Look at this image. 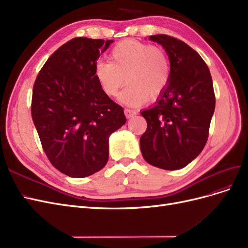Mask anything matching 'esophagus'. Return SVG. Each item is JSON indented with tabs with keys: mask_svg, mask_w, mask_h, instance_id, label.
I'll use <instances>...</instances> for the list:
<instances>
[{
	"mask_svg": "<svg viewBox=\"0 0 248 248\" xmlns=\"http://www.w3.org/2000/svg\"><path fill=\"white\" fill-rule=\"evenodd\" d=\"M124 115L126 118H131V117L136 115V112L133 110H130V109H124Z\"/></svg>",
	"mask_w": 248,
	"mask_h": 248,
	"instance_id": "esophagus-1",
	"label": "esophagus"
}]
</instances>
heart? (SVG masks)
Instances as JSON below:
<instances>
[{
	"label": "heart",
	"mask_w": 248,
	"mask_h": 248,
	"mask_svg": "<svg viewBox=\"0 0 248 248\" xmlns=\"http://www.w3.org/2000/svg\"><path fill=\"white\" fill-rule=\"evenodd\" d=\"M95 76L104 93L115 97L129 84L120 100L131 106L155 100L167 90L170 80V65L160 47L135 40L118 43L110 53V62H99Z\"/></svg>",
	"instance_id": "heart-1"
}]
</instances>
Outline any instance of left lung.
<instances>
[{"instance_id": "1", "label": "left lung", "mask_w": 248, "mask_h": 248, "mask_svg": "<svg viewBox=\"0 0 248 248\" xmlns=\"http://www.w3.org/2000/svg\"><path fill=\"white\" fill-rule=\"evenodd\" d=\"M166 49L170 80L154 107L141 112L147 130L140 137L144 160L163 170H179L198 156L208 138L215 111L212 75L187 44L167 34L150 36Z\"/></svg>"}]
</instances>
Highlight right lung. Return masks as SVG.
I'll list each match as a JSON object with an SVG mask.
<instances>
[{
	"label": "right lung",
	"instance_id": "add662e5",
	"mask_svg": "<svg viewBox=\"0 0 248 248\" xmlns=\"http://www.w3.org/2000/svg\"><path fill=\"white\" fill-rule=\"evenodd\" d=\"M112 42L74 37L51 54L33 85L31 116L43 150L56 170L74 178L106 166L109 137L126 120L95 76Z\"/></svg>",
	"mask_w": 248,
	"mask_h": 248
}]
</instances>
